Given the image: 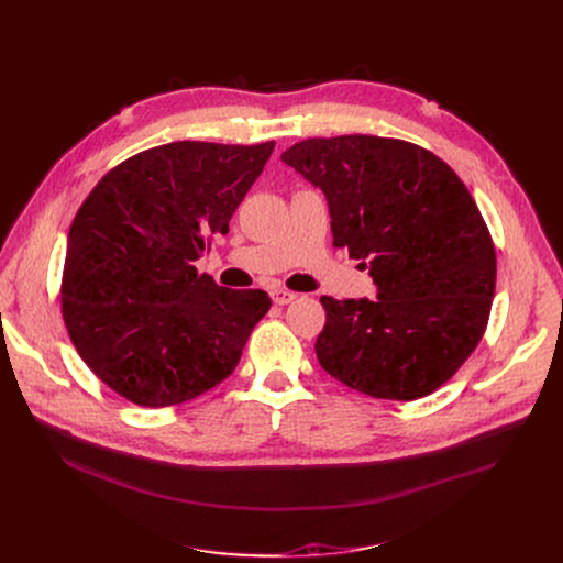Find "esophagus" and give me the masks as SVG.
<instances>
[{
    "label": "esophagus",
    "mask_w": 563,
    "mask_h": 563,
    "mask_svg": "<svg viewBox=\"0 0 563 563\" xmlns=\"http://www.w3.org/2000/svg\"><path fill=\"white\" fill-rule=\"evenodd\" d=\"M272 299H274V303H276V306H289L291 301H297V294L289 291V289L278 287V289H274V291H272Z\"/></svg>",
    "instance_id": "1"
}]
</instances>
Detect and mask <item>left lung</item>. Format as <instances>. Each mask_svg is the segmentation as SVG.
Returning a JSON list of instances; mask_svg holds the SVG:
<instances>
[{
	"label": "left lung",
	"mask_w": 563,
	"mask_h": 563,
	"mask_svg": "<svg viewBox=\"0 0 563 563\" xmlns=\"http://www.w3.org/2000/svg\"><path fill=\"white\" fill-rule=\"evenodd\" d=\"M327 194L333 246L369 266L376 299L321 297L319 365L376 399L412 401L448 383L488 327L497 260L461 177L401 139H306L280 157Z\"/></svg>",
	"instance_id": "left-lung-1"
}]
</instances>
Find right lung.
Wrapping results in <instances>:
<instances>
[{"label": "right lung", "mask_w": 563, "mask_h": 563, "mask_svg": "<svg viewBox=\"0 0 563 563\" xmlns=\"http://www.w3.org/2000/svg\"><path fill=\"white\" fill-rule=\"evenodd\" d=\"M274 141H175L113 166L68 232L62 312L91 372L145 408L196 399L225 380L255 323L262 289H228L196 260L225 234Z\"/></svg>", "instance_id": "1"}]
</instances>
